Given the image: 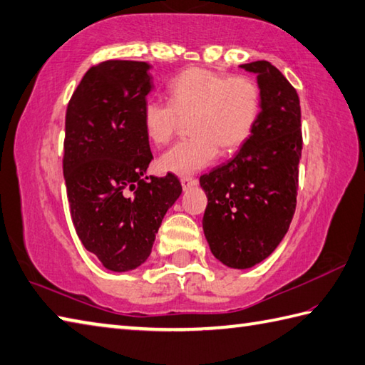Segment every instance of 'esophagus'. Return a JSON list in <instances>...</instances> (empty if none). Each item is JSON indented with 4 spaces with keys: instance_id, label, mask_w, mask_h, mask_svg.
I'll return each instance as SVG.
<instances>
[{
    "instance_id": "esophagus-1",
    "label": "esophagus",
    "mask_w": 365,
    "mask_h": 365,
    "mask_svg": "<svg viewBox=\"0 0 365 365\" xmlns=\"http://www.w3.org/2000/svg\"><path fill=\"white\" fill-rule=\"evenodd\" d=\"M182 187H183V190H190V188H192V187H196L197 185V178H195V177H182Z\"/></svg>"
}]
</instances>
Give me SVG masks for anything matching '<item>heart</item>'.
Wrapping results in <instances>:
<instances>
[{
	"label": "heart",
	"mask_w": 365,
	"mask_h": 365,
	"mask_svg": "<svg viewBox=\"0 0 365 365\" xmlns=\"http://www.w3.org/2000/svg\"><path fill=\"white\" fill-rule=\"evenodd\" d=\"M170 101L148 99L142 121L150 142L166 145L190 120L191 138L161 155L158 166L177 175L195 174L232 153L252 135L261 113V90L252 77L190 68L169 83Z\"/></svg>",
	"instance_id": "1"
}]
</instances>
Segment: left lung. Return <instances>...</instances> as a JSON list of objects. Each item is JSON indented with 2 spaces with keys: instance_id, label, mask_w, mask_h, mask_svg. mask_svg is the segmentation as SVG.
Instances as JSON below:
<instances>
[{
  "instance_id": "left-lung-1",
  "label": "left lung",
  "mask_w": 365,
  "mask_h": 365,
  "mask_svg": "<svg viewBox=\"0 0 365 365\" xmlns=\"http://www.w3.org/2000/svg\"><path fill=\"white\" fill-rule=\"evenodd\" d=\"M240 68L258 76V123L232 160L199 178L207 195L205 239L213 256L232 269L264 261L288 232L302 153L301 104L294 87L269 61Z\"/></svg>"
}]
</instances>
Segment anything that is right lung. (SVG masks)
Returning a JSON list of instances; mask_svg holds the SVG:
<instances>
[{
  "instance_id": "right-lung-1",
  "label": "right lung",
  "mask_w": 365,
  "mask_h": 365,
  "mask_svg": "<svg viewBox=\"0 0 365 365\" xmlns=\"http://www.w3.org/2000/svg\"><path fill=\"white\" fill-rule=\"evenodd\" d=\"M145 61L91 66L66 110L63 174L71 218L83 247L113 272L144 264L161 221L182 195L168 173L147 177L153 155L144 106L153 88Z\"/></svg>"
}]
</instances>
